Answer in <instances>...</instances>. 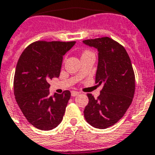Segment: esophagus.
I'll list each match as a JSON object with an SVG mask.
<instances>
[{
	"label": "esophagus",
	"instance_id": "obj_1",
	"mask_svg": "<svg viewBox=\"0 0 155 155\" xmlns=\"http://www.w3.org/2000/svg\"><path fill=\"white\" fill-rule=\"evenodd\" d=\"M79 94V92H78V91H72L71 92V95H72V97H76V96H78Z\"/></svg>",
	"mask_w": 155,
	"mask_h": 155
}]
</instances>
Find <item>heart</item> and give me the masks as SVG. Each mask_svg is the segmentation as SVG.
Returning <instances> with one entry per match:
<instances>
[{
	"instance_id": "1",
	"label": "heart",
	"mask_w": 155,
	"mask_h": 155,
	"mask_svg": "<svg viewBox=\"0 0 155 155\" xmlns=\"http://www.w3.org/2000/svg\"><path fill=\"white\" fill-rule=\"evenodd\" d=\"M86 52H89V51H85V52H84V53H86Z\"/></svg>"
}]
</instances>
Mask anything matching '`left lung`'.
<instances>
[{
    "mask_svg": "<svg viewBox=\"0 0 155 155\" xmlns=\"http://www.w3.org/2000/svg\"><path fill=\"white\" fill-rule=\"evenodd\" d=\"M83 42L98 51L95 83L104 85L97 98L87 94L89 101L84 109V117L93 127L104 129L121 119L132 103L134 72L125 48L114 40L106 37Z\"/></svg>",
    "mask_w": 155,
    "mask_h": 155,
    "instance_id": "left-lung-1",
    "label": "left lung"
}]
</instances>
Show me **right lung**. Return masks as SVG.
<instances>
[{"instance_id": "right-lung-1", "label": "right lung", "mask_w": 155, "mask_h": 155, "mask_svg": "<svg viewBox=\"0 0 155 155\" xmlns=\"http://www.w3.org/2000/svg\"><path fill=\"white\" fill-rule=\"evenodd\" d=\"M76 41H36L27 47L17 62L14 94L24 116L34 127L51 130L62 120L71 93L50 95L48 80L58 78L62 57Z\"/></svg>"}]
</instances>
